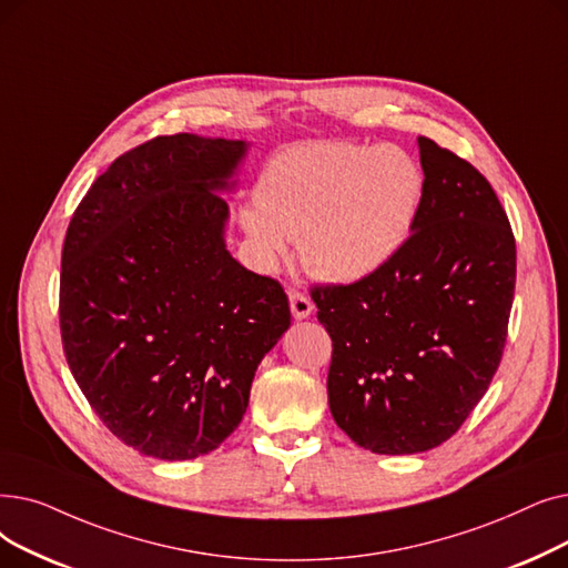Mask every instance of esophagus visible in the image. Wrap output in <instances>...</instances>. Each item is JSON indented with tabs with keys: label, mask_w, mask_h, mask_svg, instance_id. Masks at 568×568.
<instances>
[{
	"label": "esophagus",
	"mask_w": 568,
	"mask_h": 568,
	"mask_svg": "<svg viewBox=\"0 0 568 568\" xmlns=\"http://www.w3.org/2000/svg\"><path fill=\"white\" fill-rule=\"evenodd\" d=\"M290 311L297 320H304L313 313V302L308 300V294L300 290H290Z\"/></svg>",
	"instance_id": "esophagus-1"
}]
</instances>
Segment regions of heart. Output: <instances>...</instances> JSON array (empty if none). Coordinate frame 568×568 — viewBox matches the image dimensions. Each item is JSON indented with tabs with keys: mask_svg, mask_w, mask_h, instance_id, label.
Segmentation results:
<instances>
[{
	"mask_svg": "<svg viewBox=\"0 0 568 568\" xmlns=\"http://www.w3.org/2000/svg\"><path fill=\"white\" fill-rule=\"evenodd\" d=\"M255 200L241 227L264 268L285 260L287 241H300L313 276L357 283L404 248L423 209L425 174L394 145L304 143L266 164Z\"/></svg>",
	"mask_w": 568,
	"mask_h": 568,
	"instance_id": "heart-1",
	"label": "heart"
}]
</instances>
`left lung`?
Wrapping results in <instances>:
<instances>
[{
	"mask_svg": "<svg viewBox=\"0 0 568 568\" xmlns=\"http://www.w3.org/2000/svg\"><path fill=\"white\" fill-rule=\"evenodd\" d=\"M425 200L387 266L313 287L332 336L334 423L378 455L448 440L497 374L515 292V239L476 166L417 136Z\"/></svg>",
	"mask_w": 568,
	"mask_h": 568,
	"instance_id": "8db88e82",
	"label": "left lung"
}]
</instances>
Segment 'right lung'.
I'll return each instance as SVG.
<instances>
[{"instance_id":"add662e5","label":"right lung","mask_w":568,"mask_h":568,"mask_svg":"<svg viewBox=\"0 0 568 568\" xmlns=\"http://www.w3.org/2000/svg\"><path fill=\"white\" fill-rule=\"evenodd\" d=\"M248 143L158 136L120 155L73 213L60 274L67 364L125 446L209 455L241 423L262 357L290 327L283 287L225 243Z\"/></svg>"}]
</instances>
